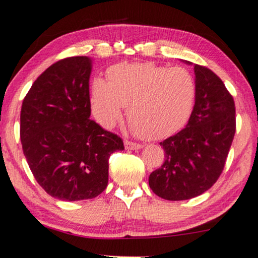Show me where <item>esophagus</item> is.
<instances>
[{"label": "esophagus", "mask_w": 258, "mask_h": 258, "mask_svg": "<svg viewBox=\"0 0 258 258\" xmlns=\"http://www.w3.org/2000/svg\"><path fill=\"white\" fill-rule=\"evenodd\" d=\"M125 148L127 150H138V149H142L143 145L142 144H138V143H133V142H130V140H125Z\"/></svg>", "instance_id": "34e87169"}]
</instances>
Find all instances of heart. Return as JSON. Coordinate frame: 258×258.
Listing matches in <instances>:
<instances>
[{"label": "heart", "mask_w": 258, "mask_h": 258, "mask_svg": "<svg viewBox=\"0 0 258 258\" xmlns=\"http://www.w3.org/2000/svg\"><path fill=\"white\" fill-rule=\"evenodd\" d=\"M195 97V80L184 68L122 63L109 68L107 82L94 81L90 107L97 122L112 128L127 106V118L136 135L164 139L187 125Z\"/></svg>", "instance_id": "b5f03b06"}]
</instances>
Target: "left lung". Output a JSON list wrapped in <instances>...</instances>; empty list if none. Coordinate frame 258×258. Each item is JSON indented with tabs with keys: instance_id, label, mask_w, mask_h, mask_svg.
<instances>
[{
	"instance_id": "1",
	"label": "left lung",
	"mask_w": 258,
	"mask_h": 258,
	"mask_svg": "<svg viewBox=\"0 0 258 258\" xmlns=\"http://www.w3.org/2000/svg\"><path fill=\"white\" fill-rule=\"evenodd\" d=\"M197 97L190 119L161 142L165 161L150 174L152 191L165 200H188L208 190L224 170L236 133V107L223 81L195 64Z\"/></svg>"
}]
</instances>
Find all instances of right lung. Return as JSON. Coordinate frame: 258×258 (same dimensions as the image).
<instances>
[{"mask_svg":"<svg viewBox=\"0 0 258 258\" xmlns=\"http://www.w3.org/2000/svg\"><path fill=\"white\" fill-rule=\"evenodd\" d=\"M91 69L86 56L58 60L22 101V151L40 187L59 200L100 195L108 183L110 155L125 149L119 136L90 119Z\"/></svg>","mask_w":258,"mask_h":258,"instance_id":"add662e5","label":"right lung"}]
</instances>
